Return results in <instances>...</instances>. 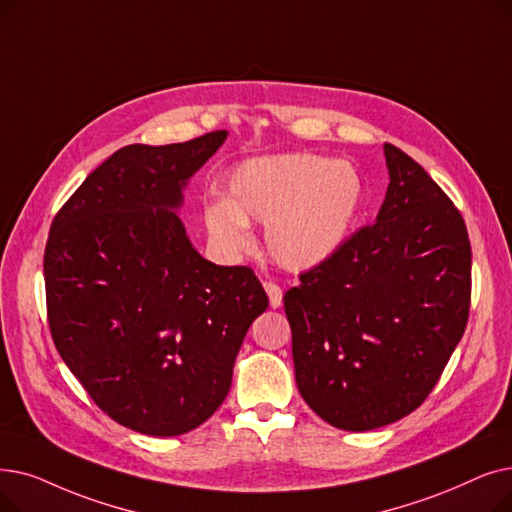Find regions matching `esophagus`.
Here are the masks:
<instances>
[{
	"label": "esophagus",
	"mask_w": 512,
	"mask_h": 512,
	"mask_svg": "<svg viewBox=\"0 0 512 512\" xmlns=\"http://www.w3.org/2000/svg\"><path fill=\"white\" fill-rule=\"evenodd\" d=\"M263 286H265V293H268V297H270V305L274 309L280 307V303H282V288L276 282H272V280H265Z\"/></svg>",
	"instance_id": "obj_1"
}]
</instances>
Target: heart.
<instances>
[{"instance_id": "b5f03b06", "label": "heart", "mask_w": 512, "mask_h": 512, "mask_svg": "<svg viewBox=\"0 0 512 512\" xmlns=\"http://www.w3.org/2000/svg\"><path fill=\"white\" fill-rule=\"evenodd\" d=\"M366 201L360 169L311 152L272 154L240 163L228 177V198L203 211L221 251L249 247V219L268 224L265 242L288 270H311L335 255Z\"/></svg>"}]
</instances>
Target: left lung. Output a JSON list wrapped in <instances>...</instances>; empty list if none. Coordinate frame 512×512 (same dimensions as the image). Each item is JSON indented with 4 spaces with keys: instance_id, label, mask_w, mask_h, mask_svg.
I'll return each mask as SVG.
<instances>
[{
    "instance_id": "1",
    "label": "left lung",
    "mask_w": 512,
    "mask_h": 512,
    "mask_svg": "<svg viewBox=\"0 0 512 512\" xmlns=\"http://www.w3.org/2000/svg\"><path fill=\"white\" fill-rule=\"evenodd\" d=\"M370 226L284 295L301 397L328 425L372 431L414 412L464 335L471 240L460 211L404 150Z\"/></svg>"
}]
</instances>
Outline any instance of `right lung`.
Masks as SVG:
<instances>
[{
  "instance_id": "right-lung-1",
  "label": "right lung",
  "mask_w": 512,
  "mask_h": 512,
  "mask_svg": "<svg viewBox=\"0 0 512 512\" xmlns=\"http://www.w3.org/2000/svg\"><path fill=\"white\" fill-rule=\"evenodd\" d=\"M226 136L117 150L60 207L43 253L60 358L104 414L144 435L203 425L270 303L247 265L198 255L173 213Z\"/></svg>"
}]
</instances>
